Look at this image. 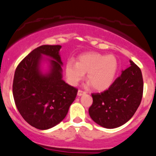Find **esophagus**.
Here are the masks:
<instances>
[{
  "label": "esophagus",
  "instance_id": "obj_1",
  "mask_svg": "<svg viewBox=\"0 0 156 156\" xmlns=\"http://www.w3.org/2000/svg\"><path fill=\"white\" fill-rule=\"evenodd\" d=\"M86 94V92H84V91L80 90V89H79V90L78 91V96H81V95H83V94Z\"/></svg>",
  "mask_w": 156,
  "mask_h": 156
}]
</instances>
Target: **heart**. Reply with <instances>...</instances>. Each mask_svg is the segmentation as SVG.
<instances>
[{
	"mask_svg": "<svg viewBox=\"0 0 156 156\" xmlns=\"http://www.w3.org/2000/svg\"><path fill=\"white\" fill-rule=\"evenodd\" d=\"M117 68V60L114 55L87 53L80 55L77 62L68 61L65 73L68 82L73 86L77 85L87 73V78L92 88L103 91L113 83Z\"/></svg>",
	"mask_w": 156,
	"mask_h": 156,
	"instance_id": "1",
	"label": "heart"
}]
</instances>
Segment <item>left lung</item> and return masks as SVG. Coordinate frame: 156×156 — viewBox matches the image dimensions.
<instances>
[{
    "mask_svg": "<svg viewBox=\"0 0 156 156\" xmlns=\"http://www.w3.org/2000/svg\"><path fill=\"white\" fill-rule=\"evenodd\" d=\"M143 87L140 68L130 60V67L122 72L107 90L92 93L89 116L94 122L105 128L112 129L124 125L139 108Z\"/></svg>",
    "mask_w": 156,
    "mask_h": 156,
    "instance_id": "left-lung-1",
    "label": "left lung"
}]
</instances>
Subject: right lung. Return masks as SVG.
Here are the masks:
<instances>
[{
    "label": "right lung",
    "mask_w": 156,
    "mask_h": 156,
    "mask_svg": "<svg viewBox=\"0 0 156 156\" xmlns=\"http://www.w3.org/2000/svg\"><path fill=\"white\" fill-rule=\"evenodd\" d=\"M61 45H42L32 51L18 64L12 92L17 110L23 119L39 130H47L61 122L76 99L78 89L62 80ZM46 55L50 64L48 73L41 71Z\"/></svg>",
    "instance_id": "add662e5"
}]
</instances>
